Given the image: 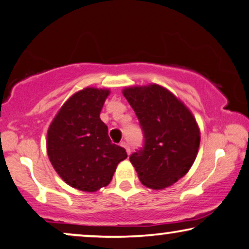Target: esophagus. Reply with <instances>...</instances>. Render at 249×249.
I'll return each instance as SVG.
<instances>
[{"label": "esophagus", "instance_id": "1", "mask_svg": "<svg viewBox=\"0 0 249 249\" xmlns=\"http://www.w3.org/2000/svg\"><path fill=\"white\" fill-rule=\"evenodd\" d=\"M121 145L123 148H125V150H126V152H127V155H130L131 154V149H130V145H128L126 142L125 141H123L122 143H121Z\"/></svg>", "mask_w": 249, "mask_h": 249}]
</instances>
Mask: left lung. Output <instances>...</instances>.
<instances>
[{"instance_id":"obj_1","label":"left lung","mask_w":249,"mask_h":249,"mask_svg":"<svg viewBox=\"0 0 249 249\" xmlns=\"http://www.w3.org/2000/svg\"><path fill=\"white\" fill-rule=\"evenodd\" d=\"M123 94L143 131L144 144L130 160L141 183L160 190L183 178L197 157L200 131L191 111L158 84L131 86Z\"/></svg>"}]
</instances>
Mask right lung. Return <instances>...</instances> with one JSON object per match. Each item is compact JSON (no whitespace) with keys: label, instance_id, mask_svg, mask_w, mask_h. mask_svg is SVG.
<instances>
[{"label":"right lung","instance_id":"right-lung-1","mask_svg":"<svg viewBox=\"0 0 249 249\" xmlns=\"http://www.w3.org/2000/svg\"><path fill=\"white\" fill-rule=\"evenodd\" d=\"M107 89L85 88L62 105L50 124L46 149L53 168L71 187L98 191L110 183L116 167L127 157L112 143L100 119Z\"/></svg>","mask_w":249,"mask_h":249}]
</instances>
